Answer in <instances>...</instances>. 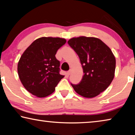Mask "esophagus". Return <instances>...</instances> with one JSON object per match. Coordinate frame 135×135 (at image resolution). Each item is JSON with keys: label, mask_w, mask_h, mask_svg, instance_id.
<instances>
[{"label": "esophagus", "mask_w": 135, "mask_h": 135, "mask_svg": "<svg viewBox=\"0 0 135 135\" xmlns=\"http://www.w3.org/2000/svg\"><path fill=\"white\" fill-rule=\"evenodd\" d=\"M71 70H69V71H68L67 72V75L68 76H70V74H71Z\"/></svg>", "instance_id": "obj_1"}]
</instances>
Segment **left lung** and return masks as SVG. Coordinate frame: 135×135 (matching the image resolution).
I'll use <instances>...</instances> for the list:
<instances>
[{
	"label": "left lung",
	"instance_id": "left-lung-1",
	"mask_svg": "<svg viewBox=\"0 0 135 135\" xmlns=\"http://www.w3.org/2000/svg\"><path fill=\"white\" fill-rule=\"evenodd\" d=\"M68 44L76 52L84 75L79 84L71 83L82 97L92 98L104 92L114 77L115 58L110 48L95 37H73Z\"/></svg>",
	"mask_w": 135,
	"mask_h": 135
}]
</instances>
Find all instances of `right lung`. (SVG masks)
<instances>
[{"mask_svg":"<svg viewBox=\"0 0 135 135\" xmlns=\"http://www.w3.org/2000/svg\"><path fill=\"white\" fill-rule=\"evenodd\" d=\"M65 38L43 37L27 47L18 63V73L22 85L39 98L51 95L64 76L59 74L60 62L56 58Z\"/></svg>","mask_w":135,"mask_h":135,"instance_id":"add662e5","label":"right lung"}]
</instances>
